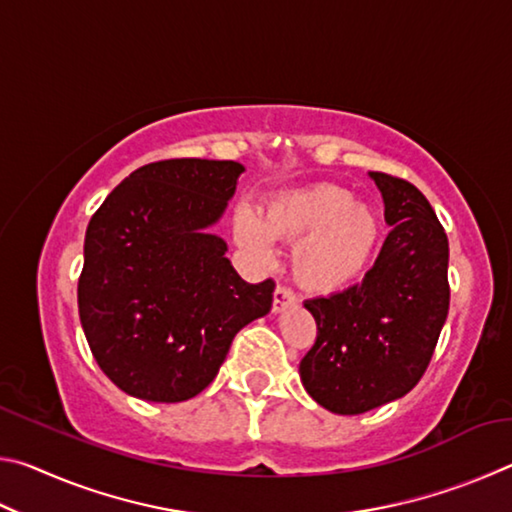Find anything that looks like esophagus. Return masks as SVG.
I'll list each match as a JSON object with an SVG mask.
<instances>
[{
	"instance_id": "esophagus-1",
	"label": "esophagus",
	"mask_w": 512,
	"mask_h": 512,
	"mask_svg": "<svg viewBox=\"0 0 512 512\" xmlns=\"http://www.w3.org/2000/svg\"><path fill=\"white\" fill-rule=\"evenodd\" d=\"M298 300L296 291H293L291 287H287V284H277L275 287V293H273V311L277 314V311H282L284 307L293 305V302Z\"/></svg>"
}]
</instances>
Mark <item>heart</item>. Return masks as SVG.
<instances>
[{
  "mask_svg": "<svg viewBox=\"0 0 512 512\" xmlns=\"http://www.w3.org/2000/svg\"><path fill=\"white\" fill-rule=\"evenodd\" d=\"M237 244L257 259L271 257V237L298 241L293 271L307 289L332 293L366 271L379 244V219L339 185H311L275 196L259 221L239 210L232 221Z\"/></svg>",
  "mask_w": 512,
  "mask_h": 512,
  "instance_id": "heart-1",
  "label": "heart"
}]
</instances>
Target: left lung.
<instances>
[{
  "mask_svg": "<svg viewBox=\"0 0 512 512\" xmlns=\"http://www.w3.org/2000/svg\"><path fill=\"white\" fill-rule=\"evenodd\" d=\"M391 232L363 282L309 298L316 341L300 361L307 393L339 415L393 402L418 384L449 311L445 228L418 187L370 173Z\"/></svg>",
  "mask_w": 512,
  "mask_h": 512,
  "instance_id": "obj_1",
  "label": "left lung"
}]
</instances>
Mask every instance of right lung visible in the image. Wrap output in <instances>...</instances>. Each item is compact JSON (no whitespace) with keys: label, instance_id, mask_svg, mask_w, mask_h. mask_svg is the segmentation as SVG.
Segmentation results:
<instances>
[{"label":"right lung","instance_id":"obj_1","mask_svg":"<svg viewBox=\"0 0 512 512\" xmlns=\"http://www.w3.org/2000/svg\"><path fill=\"white\" fill-rule=\"evenodd\" d=\"M244 171L232 160L144 164L85 232L79 316L99 368L146 402H185L212 384L230 343L266 316L275 282L248 284L205 228Z\"/></svg>","mask_w":512,"mask_h":512}]
</instances>
